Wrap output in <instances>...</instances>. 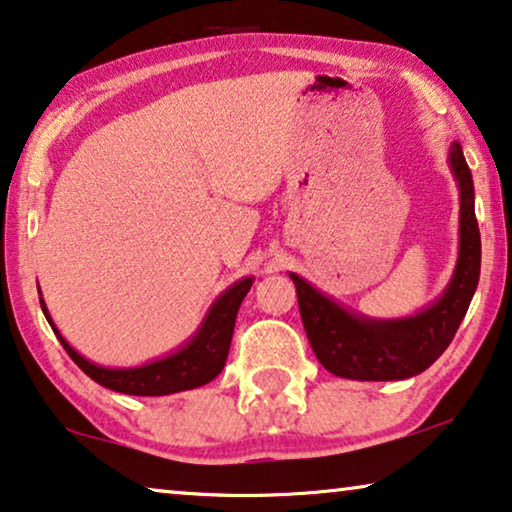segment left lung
I'll return each mask as SVG.
<instances>
[{
    "label": "left lung",
    "instance_id": "obj_1",
    "mask_svg": "<svg viewBox=\"0 0 512 512\" xmlns=\"http://www.w3.org/2000/svg\"><path fill=\"white\" fill-rule=\"evenodd\" d=\"M448 164L459 187V255L448 287L427 308L408 318H366L290 273L308 341L318 362L334 376L413 378L443 355L462 325L480 278V229L475 220L473 176L459 141L450 143Z\"/></svg>",
    "mask_w": 512,
    "mask_h": 512
}]
</instances>
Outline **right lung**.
<instances>
[{
  "label": "right lung",
  "instance_id": "1",
  "mask_svg": "<svg viewBox=\"0 0 512 512\" xmlns=\"http://www.w3.org/2000/svg\"><path fill=\"white\" fill-rule=\"evenodd\" d=\"M253 280V276H248L236 280L234 285H229L213 301L206 318L201 320L199 329L187 338L181 348L160 359H153L148 364L129 366V369H113V366H102L85 359L81 352L71 348L67 338L55 327V322L46 308V301L41 297V290L39 301L41 311L46 315L48 325L53 327L55 336L60 338L62 348L67 350V355L74 359L85 376H90L95 383L106 387V390L120 394H132V397H164V394L194 390V387L211 383L222 371V366L227 362L229 345H232L236 313H239L241 301L246 299L250 287H253Z\"/></svg>",
  "mask_w": 512,
  "mask_h": 512
}]
</instances>
